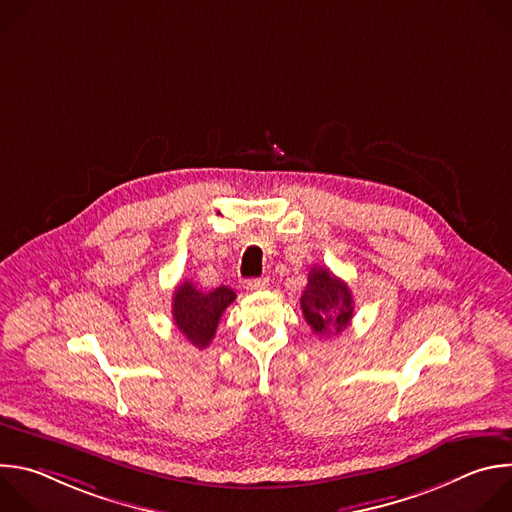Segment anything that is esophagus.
I'll return each mask as SVG.
<instances>
[{
    "label": "esophagus",
    "mask_w": 512,
    "mask_h": 512,
    "mask_svg": "<svg viewBox=\"0 0 512 512\" xmlns=\"http://www.w3.org/2000/svg\"><path fill=\"white\" fill-rule=\"evenodd\" d=\"M267 285H269L267 277H257V279H247V281H245V287H247L249 291H261V289H265Z\"/></svg>",
    "instance_id": "34e87169"
}]
</instances>
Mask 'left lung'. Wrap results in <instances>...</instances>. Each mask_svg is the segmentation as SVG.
Here are the masks:
<instances>
[{"mask_svg":"<svg viewBox=\"0 0 512 512\" xmlns=\"http://www.w3.org/2000/svg\"><path fill=\"white\" fill-rule=\"evenodd\" d=\"M300 304L306 322L318 336L340 334L354 316L348 285L326 267L310 269Z\"/></svg>","mask_w":512,"mask_h":512,"instance_id":"obj_1","label":"left lung"}]
</instances>
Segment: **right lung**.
I'll return each instance as SVG.
<instances>
[{
    "label": "right lung",
    "instance_id": "right-lung-1",
    "mask_svg": "<svg viewBox=\"0 0 512 512\" xmlns=\"http://www.w3.org/2000/svg\"><path fill=\"white\" fill-rule=\"evenodd\" d=\"M235 298L237 294L227 285L202 291L192 281H182L176 287L172 300L176 328L196 348H206L216 334L223 312L235 302Z\"/></svg>",
    "mask_w": 512,
    "mask_h": 512
}]
</instances>
